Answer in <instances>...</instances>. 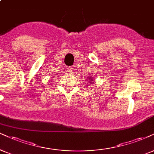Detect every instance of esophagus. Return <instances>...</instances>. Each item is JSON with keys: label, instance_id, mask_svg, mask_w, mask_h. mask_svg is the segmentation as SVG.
Instances as JSON below:
<instances>
[{"label": "esophagus", "instance_id": "34e87169", "mask_svg": "<svg viewBox=\"0 0 154 154\" xmlns=\"http://www.w3.org/2000/svg\"><path fill=\"white\" fill-rule=\"evenodd\" d=\"M67 71H68V73H71V72H72V68H71V67H68V68H67Z\"/></svg>", "mask_w": 154, "mask_h": 154}]
</instances>
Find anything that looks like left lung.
I'll return each mask as SVG.
<instances>
[{"label": "left lung", "mask_w": 154, "mask_h": 154, "mask_svg": "<svg viewBox=\"0 0 154 154\" xmlns=\"http://www.w3.org/2000/svg\"><path fill=\"white\" fill-rule=\"evenodd\" d=\"M89 80H90L91 82V81H93V80H94V79H93V78H92V79H91V78H90V79H89Z\"/></svg>", "instance_id": "obj_1"}]
</instances>
